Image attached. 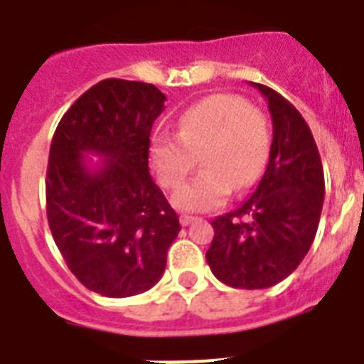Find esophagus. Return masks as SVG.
<instances>
[{"instance_id":"esophagus-1","label":"esophagus","mask_w":364,"mask_h":364,"mask_svg":"<svg viewBox=\"0 0 364 364\" xmlns=\"http://www.w3.org/2000/svg\"><path fill=\"white\" fill-rule=\"evenodd\" d=\"M194 216H188V215H181V218H179V222H181L183 228H187V225H191L192 222H194Z\"/></svg>"}]
</instances>
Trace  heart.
<instances>
[{
    "instance_id": "b5f03b06",
    "label": "heart",
    "mask_w": 364,
    "mask_h": 364,
    "mask_svg": "<svg viewBox=\"0 0 364 364\" xmlns=\"http://www.w3.org/2000/svg\"><path fill=\"white\" fill-rule=\"evenodd\" d=\"M272 133L267 116L235 94L203 97L183 112L177 135H155L149 163L168 191L181 187L201 161L203 173L173 194L185 213H207L224 205L231 191L257 183L270 155Z\"/></svg>"
}]
</instances>
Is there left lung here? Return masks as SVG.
<instances>
[{
  "label": "left lung",
  "mask_w": 364,
  "mask_h": 364,
  "mask_svg": "<svg viewBox=\"0 0 364 364\" xmlns=\"http://www.w3.org/2000/svg\"><path fill=\"white\" fill-rule=\"evenodd\" d=\"M274 125L270 157L252 196L216 216L205 257L222 283L268 289L289 277L309 252L323 203V168L309 125L296 107L264 85Z\"/></svg>",
  "instance_id": "8db88e82"
}]
</instances>
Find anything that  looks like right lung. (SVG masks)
<instances>
[{
  "mask_svg": "<svg viewBox=\"0 0 364 364\" xmlns=\"http://www.w3.org/2000/svg\"><path fill=\"white\" fill-rule=\"evenodd\" d=\"M164 102L154 85L105 79L70 107L51 140V235L73 276L107 298L151 289L181 231L148 168L149 133ZM87 153L104 159L94 164Z\"/></svg>",
  "mask_w": 364,
  "mask_h": 364,
  "instance_id": "obj_1",
  "label": "right lung"
}]
</instances>
